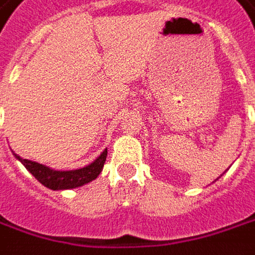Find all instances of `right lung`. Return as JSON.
<instances>
[{
	"instance_id": "1",
	"label": "right lung",
	"mask_w": 255,
	"mask_h": 255,
	"mask_svg": "<svg viewBox=\"0 0 255 255\" xmlns=\"http://www.w3.org/2000/svg\"><path fill=\"white\" fill-rule=\"evenodd\" d=\"M106 156H107V149L103 150V153L99 157H96V160L92 162L91 164H88L86 167L78 169V170L60 171L53 170V169H50V167L44 166V164L36 163V162H32V160H27V159H22L18 155H15V157L22 162V164L25 166L26 169L30 171L43 186H46L50 190L77 188V187L84 186L86 183L95 180L100 174L102 169H103Z\"/></svg>"
}]
</instances>
